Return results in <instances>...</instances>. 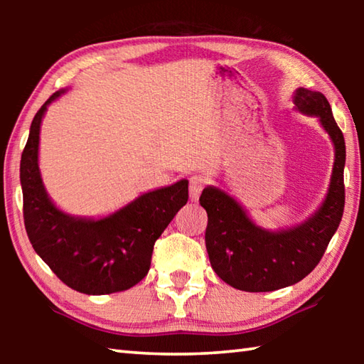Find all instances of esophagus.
Returning a JSON list of instances; mask_svg holds the SVG:
<instances>
[{
    "label": "esophagus",
    "instance_id": "obj_1",
    "mask_svg": "<svg viewBox=\"0 0 364 364\" xmlns=\"http://www.w3.org/2000/svg\"><path fill=\"white\" fill-rule=\"evenodd\" d=\"M205 178L200 176V175H194L189 178V196H191V200L196 202L199 200V196L202 193V189L205 188Z\"/></svg>",
    "mask_w": 364,
    "mask_h": 364
}]
</instances>
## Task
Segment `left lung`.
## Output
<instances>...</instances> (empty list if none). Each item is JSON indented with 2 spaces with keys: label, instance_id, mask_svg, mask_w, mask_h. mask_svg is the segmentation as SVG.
Returning a JSON list of instances; mask_svg holds the SVG:
<instances>
[{
  "label": "left lung",
  "instance_id": "obj_1",
  "mask_svg": "<svg viewBox=\"0 0 364 364\" xmlns=\"http://www.w3.org/2000/svg\"><path fill=\"white\" fill-rule=\"evenodd\" d=\"M295 110L316 117L334 144V167L323 204L305 221L271 231L257 225L245 208L217 186L200 194L208 223L205 247L210 264L226 284L245 292H269L292 286L310 274L341 225L345 188V139L328 100L319 91L297 88Z\"/></svg>",
  "mask_w": 364,
  "mask_h": 364
}]
</instances>
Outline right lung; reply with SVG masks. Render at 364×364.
<instances>
[{
    "label": "right lung",
    "instance_id": "obj_1",
    "mask_svg": "<svg viewBox=\"0 0 364 364\" xmlns=\"http://www.w3.org/2000/svg\"><path fill=\"white\" fill-rule=\"evenodd\" d=\"M43 104L30 125L21 159L23 221L32 247L58 278L88 295L127 291L144 278L160 234L188 202V180L138 196L130 204L101 218L65 213L48 196L38 165Z\"/></svg>",
    "mask_w": 364,
    "mask_h": 364
}]
</instances>
